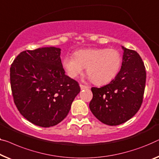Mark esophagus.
<instances>
[{
	"mask_svg": "<svg viewBox=\"0 0 159 159\" xmlns=\"http://www.w3.org/2000/svg\"><path fill=\"white\" fill-rule=\"evenodd\" d=\"M80 89H81V90L89 89V87L86 86H84V85H83V84H80Z\"/></svg>",
	"mask_w": 159,
	"mask_h": 159,
	"instance_id": "esophagus-1",
	"label": "esophagus"
}]
</instances>
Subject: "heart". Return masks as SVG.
Returning a JSON list of instances; mask_svg holds the SVG:
<instances>
[{"label": "heart", "mask_w": 159, "mask_h": 159, "mask_svg": "<svg viewBox=\"0 0 159 159\" xmlns=\"http://www.w3.org/2000/svg\"><path fill=\"white\" fill-rule=\"evenodd\" d=\"M122 56L117 50L105 48L80 50L74 56H66L62 66L67 75L75 79L86 67L89 79L95 84L104 85L111 82L119 72Z\"/></svg>", "instance_id": "b5f03b06"}]
</instances>
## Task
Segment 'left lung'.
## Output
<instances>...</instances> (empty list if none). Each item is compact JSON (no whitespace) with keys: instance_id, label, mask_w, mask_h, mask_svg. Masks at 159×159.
Returning a JSON list of instances; mask_svg holds the SVG:
<instances>
[{"instance_id":"1","label":"left lung","mask_w":159,"mask_h":159,"mask_svg":"<svg viewBox=\"0 0 159 159\" xmlns=\"http://www.w3.org/2000/svg\"><path fill=\"white\" fill-rule=\"evenodd\" d=\"M121 68L106 86L91 88L93 98L90 110L96 118L109 125L124 124L140 108L146 73L143 61L136 51L122 46Z\"/></svg>"}]
</instances>
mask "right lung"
Listing matches in <instances>:
<instances>
[{
	"mask_svg": "<svg viewBox=\"0 0 159 159\" xmlns=\"http://www.w3.org/2000/svg\"><path fill=\"white\" fill-rule=\"evenodd\" d=\"M61 51L51 46L23 51L10 69L16 107L28 121L41 127L62 121L80 91L76 80L65 74Z\"/></svg>",
	"mask_w": 159,
	"mask_h": 159,
	"instance_id": "1",
	"label": "right lung"
}]
</instances>
